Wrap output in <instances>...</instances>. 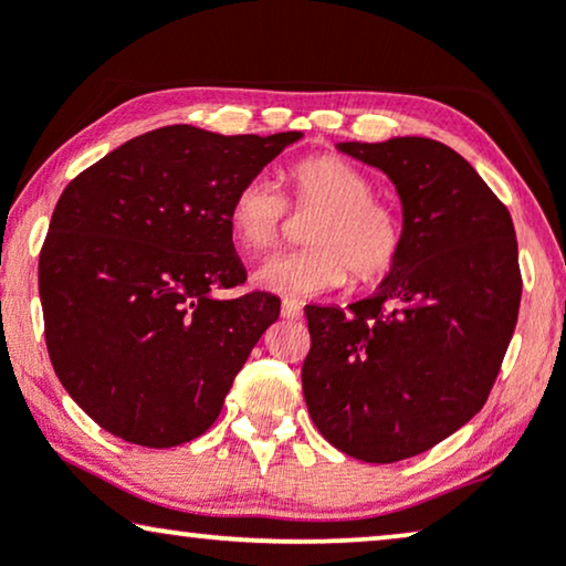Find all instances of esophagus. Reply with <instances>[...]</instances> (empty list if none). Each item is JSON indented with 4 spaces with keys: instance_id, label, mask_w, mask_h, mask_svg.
Segmentation results:
<instances>
[{
    "instance_id": "esophagus-1",
    "label": "esophagus",
    "mask_w": 566,
    "mask_h": 566,
    "mask_svg": "<svg viewBox=\"0 0 566 566\" xmlns=\"http://www.w3.org/2000/svg\"><path fill=\"white\" fill-rule=\"evenodd\" d=\"M281 312H283V319H298V316H301V304H298L296 298H283Z\"/></svg>"
}]
</instances>
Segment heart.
<instances>
[{"mask_svg": "<svg viewBox=\"0 0 566 566\" xmlns=\"http://www.w3.org/2000/svg\"><path fill=\"white\" fill-rule=\"evenodd\" d=\"M298 211H316L304 231L306 250L262 262L254 283L291 298L335 291L353 273L355 285L389 275L405 250V221L397 208L374 196V180L337 154H316L289 172ZM289 200L273 180L254 175L229 203L231 234L244 250L265 252L281 239Z\"/></svg>", "mask_w": 566, "mask_h": 566, "instance_id": "1", "label": "heart"}]
</instances>
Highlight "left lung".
<instances>
[{
  "mask_svg": "<svg viewBox=\"0 0 566 566\" xmlns=\"http://www.w3.org/2000/svg\"><path fill=\"white\" fill-rule=\"evenodd\" d=\"M337 149L397 185L405 250L368 298L304 308L301 384L332 446L394 463L453 436L490 397L521 308L517 239L505 203L451 146L405 136Z\"/></svg>",
  "mask_w": 566,
  "mask_h": 566,
  "instance_id": "left-lung-1",
  "label": "left lung"
}]
</instances>
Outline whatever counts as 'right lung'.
Returning <instances> with one entry per match:
<instances>
[{
  "mask_svg": "<svg viewBox=\"0 0 566 566\" xmlns=\"http://www.w3.org/2000/svg\"><path fill=\"white\" fill-rule=\"evenodd\" d=\"M298 130L221 136L165 126L76 175L38 262L45 345L76 405L128 443L203 436L281 298L221 301L247 281L229 227L239 185Z\"/></svg>",
  "mask_w": 566,
  "mask_h": 566,
  "instance_id": "right-lung-1",
  "label": "right lung"
}]
</instances>
